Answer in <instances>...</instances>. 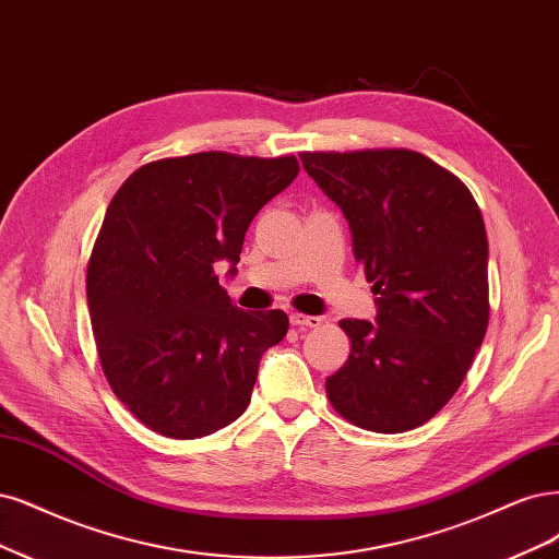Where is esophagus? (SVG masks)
Returning a JSON list of instances; mask_svg holds the SVG:
<instances>
[{
	"label": "esophagus",
	"instance_id": "34e87169",
	"mask_svg": "<svg viewBox=\"0 0 559 559\" xmlns=\"http://www.w3.org/2000/svg\"><path fill=\"white\" fill-rule=\"evenodd\" d=\"M292 325H296V329H300V331H305V329H319L321 319L312 317V314H298V312H294L292 314Z\"/></svg>",
	"mask_w": 559,
	"mask_h": 559
}]
</instances>
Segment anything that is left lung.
I'll list each match as a JSON object with an SVG mask.
<instances>
[{
  "label": "left lung",
  "instance_id": "obj_1",
  "mask_svg": "<svg viewBox=\"0 0 559 559\" xmlns=\"http://www.w3.org/2000/svg\"><path fill=\"white\" fill-rule=\"evenodd\" d=\"M349 222L377 323L344 319L352 354L325 379L333 409L395 435L455 395L488 331V238L465 182L414 150L300 152Z\"/></svg>",
  "mask_w": 559,
  "mask_h": 559
}]
</instances>
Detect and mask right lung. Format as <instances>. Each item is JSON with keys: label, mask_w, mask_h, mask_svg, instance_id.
I'll return each mask as SVG.
<instances>
[{"label": "right lung", "mask_w": 559, "mask_h": 559, "mask_svg": "<svg viewBox=\"0 0 559 559\" xmlns=\"http://www.w3.org/2000/svg\"><path fill=\"white\" fill-rule=\"evenodd\" d=\"M294 155L197 152L143 164L112 197L87 263V307L102 370L143 426L199 439L249 404L282 310L245 312L215 275L230 273L259 210L298 176Z\"/></svg>", "instance_id": "1"}]
</instances>
